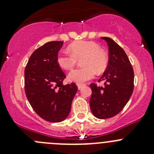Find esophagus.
<instances>
[{
    "mask_svg": "<svg viewBox=\"0 0 154 154\" xmlns=\"http://www.w3.org/2000/svg\"><path fill=\"white\" fill-rule=\"evenodd\" d=\"M85 84H80V83H78L77 84V86H78V89H81L82 88V87H84L85 86Z\"/></svg>",
    "mask_w": 154,
    "mask_h": 154,
    "instance_id": "1",
    "label": "esophagus"
}]
</instances>
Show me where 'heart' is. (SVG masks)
I'll list each match as a JSON object with an SVG mask.
<instances>
[{
    "label": "heart",
    "instance_id": "heart-1",
    "mask_svg": "<svg viewBox=\"0 0 154 154\" xmlns=\"http://www.w3.org/2000/svg\"><path fill=\"white\" fill-rule=\"evenodd\" d=\"M70 52L61 51L57 56V63L62 69L71 70L75 67L77 60L82 59L81 69H75L69 74L71 82L82 83L92 79L96 75V70L102 72L108 65L106 54L100 49L96 42L79 41L69 45Z\"/></svg>",
    "mask_w": 154,
    "mask_h": 154
}]
</instances>
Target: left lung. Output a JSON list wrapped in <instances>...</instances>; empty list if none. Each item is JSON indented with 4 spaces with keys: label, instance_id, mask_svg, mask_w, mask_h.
I'll return each mask as SVG.
<instances>
[{
    "label": "left lung",
    "instance_id": "1",
    "mask_svg": "<svg viewBox=\"0 0 154 154\" xmlns=\"http://www.w3.org/2000/svg\"><path fill=\"white\" fill-rule=\"evenodd\" d=\"M109 46V62L99 81L104 87L90 85V109L98 119H108L117 115L128 103L133 91L134 72L124 50L112 38L103 37Z\"/></svg>",
    "mask_w": 154,
    "mask_h": 154
}]
</instances>
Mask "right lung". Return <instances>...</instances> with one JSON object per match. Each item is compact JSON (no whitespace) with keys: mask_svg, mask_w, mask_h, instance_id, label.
I'll list each match as a JSON object with an SVG mask.
<instances>
[{"mask_svg":"<svg viewBox=\"0 0 154 154\" xmlns=\"http://www.w3.org/2000/svg\"><path fill=\"white\" fill-rule=\"evenodd\" d=\"M63 42H49L35 50L24 70V90L31 107L45 120L59 123L68 117L78 88L63 85L65 73L57 63Z\"/></svg>","mask_w":154,"mask_h":154,"instance_id":"obj_1","label":"right lung"}]
</instances>
